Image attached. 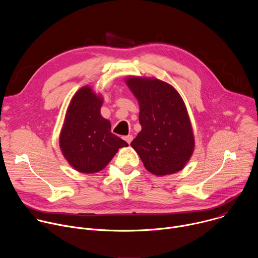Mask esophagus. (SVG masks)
Segmentation results:
<instances>
[{
    "instance_id": "34e87169",
    "label": "esophagus",
    "mask_w": 258,
    "mask_h": 258,
    "mask_svg": "<svg viewBox=\"0 0 258 258\" xmlns=\"http://www.w3.org/2000/svg\"><path fill=\"white\" fill-rule=\"evenodd\" d=\"M123 139L126 141V143H128V144H131L132 143V141H133V136L132 135H128V136H125V137H123Z\"/></svg>"
}]
</instances>
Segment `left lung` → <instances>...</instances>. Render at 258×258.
Here are the masks:
<instances>
[{
  "label": "left lung",
  "instance_id": "8db88e82",
  "mask_svg": "<svg viewBox=\"0 0 258 258\" xmlns=\"http://www.w3.org/2000/svg\"><path fill=\"white\" fill-rule=\"evenodd\" d=\"M125 84L140 106L142 131L131 143L145 168L155 175L181 170L195 140L185 103L177 91L157 79L128 77Z\"/></svg>",
  "mask_w": 258,
  "mask_h": 258
}]
</instances>
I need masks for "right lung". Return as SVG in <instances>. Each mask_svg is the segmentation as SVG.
<instances>
[{
	"label": "right lung",
	"mask_w": 258,
	"mask_h": 258,
	"mask_svg": "<svg viewBox=\"0 0 258 258\" xmlns=\"http://www.w3.org/2000/svg\"><path fill=\"white\" fill-rule=\"evenodd\" d=\"M103 98L89 86L80 89L67 108L59 144L68 163L80 172L102 170L117 153L128 146L111 133V123L102 117Z\"/></svg>",
	"instance_id": "add662e5"
}]
</instances>
